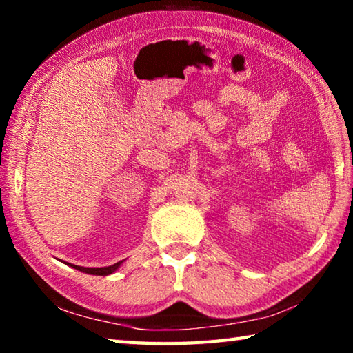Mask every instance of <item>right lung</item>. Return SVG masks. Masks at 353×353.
<instances>
[{
	"label": "right lung",
	"instance_id": "add662e5",
	"mask_svg": "<svg viewBox=\"0 0 353 353\" xmlns=\"http://www.w3.org/2000/svg\"><path fill=\"white\" fill-rule=\"evenodd\" d=\"M121 263H123V260L115 263V265L104 266V268H83V266L71 265V263H70V266H73L74 270H77V271H82V272H85V274H92V276H109V274L115 272V271L118 270V268L121 266ZM67 265H68V263H67Z\"/></svg>",
	"mask_w": 353,
	"mask_h": 353
}]
</instances>
